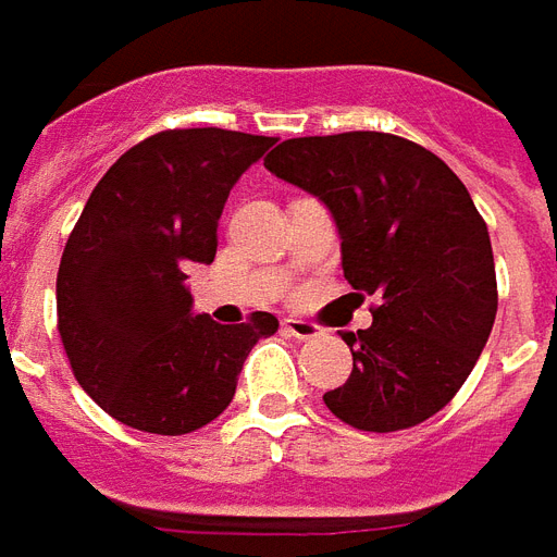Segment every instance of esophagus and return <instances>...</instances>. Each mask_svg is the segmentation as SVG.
<instances>
[{"instance_id": "34e87169", "label": "esophagus", "mask_w": 557, "mask_h": 557, "mask_svg": "<svg viewBox=\"0 0 557 557\" xmlns=\"http://www.w3.org/2000/svg\"><path fill=\"white\" fill-rule=\"evenodd\" d=\"M282 329L284 335H290V338H299V341H311L323 335V329L318 323H311V320H299V318H287L282 320Z\"/></svg>"}]
</instances>
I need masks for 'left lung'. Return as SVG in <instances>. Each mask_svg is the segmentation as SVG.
<instances>
[{
  "instance_id": "8db88e82",
  "label": "left lung",
  "mask_w": 557,
  "mask_h": 557,
  "mask_svg": "<svg viewBox=\"0 0 557 557\" xmlns=\"http://www.w3.org/2000/svg\"><path fill=\"white\" fill-rule=\"evenodd\" d=\"M329 207L356 296L373 323L344 332L350 380L323 395L356 430L392 433L460 392L493 332L498 290L490 231L448 165L392 133L287 139L263 160Z\"/></svg>"
}]
</instances>
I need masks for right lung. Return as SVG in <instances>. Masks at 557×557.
I'll return each instance as SVG.
<instances>
[{"mask_svg":"<svg viewBox=\"0 0 557 557\" xmlns=\"http://www.w3.org/2000/svg\"><path fill=\"white\" fill-rule=\"evenodd\" d=\"M270 136L165 129L121 153L64 246L55 308L73 376L127 428L181 436L225 412L267 311L222 326L193 314L186 270L213 263L222 207Z\"/></svg>","mask_w":557,"mask_h":557,"instance_id":"obj_1","label":"right lung"}]
</instances>
